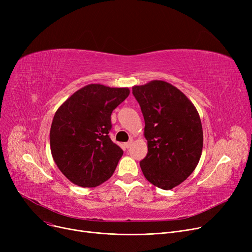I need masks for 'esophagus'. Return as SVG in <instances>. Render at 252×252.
<instances>
[{
  "mask_svg": "<svg viewBox=\"0 0 252 252\" xmlns=\"http://www.w3.org/2000/svg\"><path fill=\"white\" fill-rule=\"evenodd\" d=\"M131 145H133V140H130V141L125 143V147H126V148H129V147L131 146Z\"/></svg>",
  "mask_w": 252,
  "mask_h": 252,
  "instance_id": "obj_1",
  "label": "esophagus"
}]
</instances>
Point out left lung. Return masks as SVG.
Returning <instances> with one entry per match:
<instances>
[{
	"label": "left lung",
	"instance_id": "left-lung-1",
	"mask_svg": "<svg viewBox=\"0 0 252 252\" xmlns=\"http://www.w3.org/2000/svg\"><path fill=\"white\" fill-rule=\"evenodd\" d=\"M133 94L144 116L148 146L141 169L154 186L173 189L193 173L200 160V116L183 92L163 81L134 86Z\"/></svg>",
	"mask_w": 252,
	"mask_h": 252
}]
</instances>
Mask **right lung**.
I'll return each instance as SVG.
<instances>
[{
    "mask_svg": "<svg viewBox=\"0 0 252 252\" xmlns=\"http://www.w3.org/2000/svg\"><path fill=\"white\" fill-rule=\"evenodd\" d=\"M128 95V88L91 84L57 109L50 129L51 153L74 185L97 187L113 175L124 151L109 138L110 116Z\"/></svg>",
    "mask_w": 252,
    "mask_h": 252,
    "instance_id": "obj_1",
    "label": "right lung"
}]
</instances>
